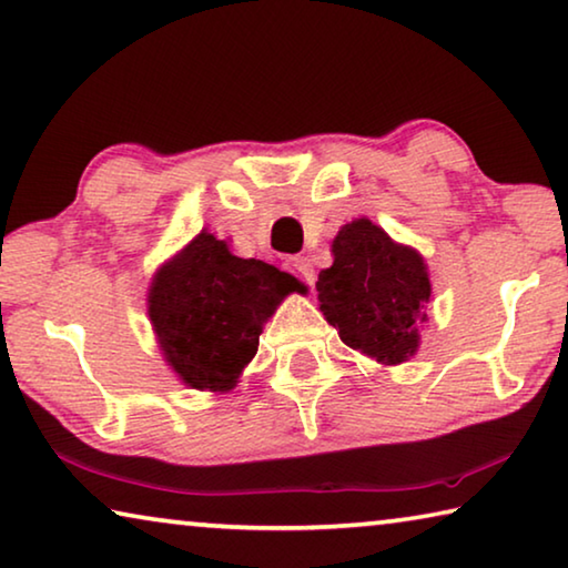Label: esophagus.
<instances>
[{
	"instance_id": "34e87169",
	"label": "esophagus",
	"mask_w": 568,
	"mask_h": 568,
	"mask_svg": "<svg viewBox=\"0 0 568 568\" xmlns=\"http://www.w3.org/2000/svg\"><path fill=\"white\" fill-rule=\"evenodd\" d=\"M287 267L293 270L295 275H298V281L305 283V285H313V281H316V273H313V265L308 257H291L287 260Z\"/></svg>"
}]
</instances>
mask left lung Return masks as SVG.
Listing matches in <instances>:
<instances>
[{
    "mask_svg": "<svg viewBox=\"0 0 568 568\" xmlns=\"http://www.w3.org/2000/svg\"><path fill=\"white\" fill-rule=\"evenodd\" d=\"M321 311L346 346L382 364H402L419 346L432 295L425 260L356 220L333 240V265L318 273Z\"/></svg>",
    "mask_w": 568,
    "mask_h": 568,
    "instance_id": "left-lung-1",
    "label": "left lung"
}]
</instances>
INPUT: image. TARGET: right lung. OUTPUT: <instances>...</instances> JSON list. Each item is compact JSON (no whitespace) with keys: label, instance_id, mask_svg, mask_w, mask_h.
<instances>
[{"label":"right lung","instance_id":"add662e5","mask_svg":"<svg viewBox=\"0 0 568 568\" xmlns=\"http://www.w3.org/2000/svg\"><path fill=\"white\" fill-rule=\"evenodd\" d=\"M293 275L235 257L210 232L196 235L159 270L149 293V316L161 351L192 389L227 392L257 354L263 323L287 293Z\"/></svg>","mask_w":568,"mask_h":568}]
</instances>
